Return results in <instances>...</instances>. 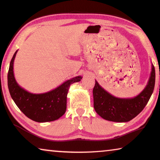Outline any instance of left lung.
I'll return each instance as SVG.
<instances>
[{"instance_id":"1","label":"left lung","mask_w":160,"mask_h":160,"mask_svg":"<svg viewBox=\"0 0 160 160\" xmlns=\"http://www.w3.org/2000/svg\"><path fill=\"white\" fill-rule=\"evenodd\" d=\"M154 84L155 69L153 65L146 87L139 95L132 98L114 97L95 81L93 88L94 108L98 115L108 121L129 122L143 111L152 95Z\"/></svg>"}]
</instances>
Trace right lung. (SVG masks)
<instances>
[{"instance_id": "add662e5", "label": "right lung", "mask_w": 160, "mask_h": 160, "mask_svg": "<svg viewBox=\"0 0 160 160\" xmlns=\"http://www.w3.org/2000/svg\"><path fill=\"white\" fill-rule=\"evenodd\" d=\"M17 51L10 62L8 73V87L11 97L20 111L29 119L37 122H52L65 113L67 95L71 84L80 82L82 77L76 76L45 93L29 92L18 84L14 74V62Z\"/></svg>"}]
</instances>
